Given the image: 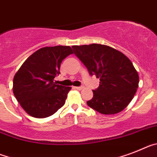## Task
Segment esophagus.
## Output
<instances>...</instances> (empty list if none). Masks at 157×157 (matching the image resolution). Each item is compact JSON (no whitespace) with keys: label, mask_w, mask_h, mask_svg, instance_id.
<instances>
[{"label":"esophagus","mask_w":157,"mask_h":157,"mask_svg":"<svg viewBox=\"0 0 157 157\" xmlns=\"http://www.w3.org/2000/svg\"><path fill=\"white\" fill-rule=\"evenodd\" d=\"M74 88H76L77 90H81L83 88L82 86H80V87H74Z\"/></svg>","instance_id":"esophagus-1"}]
</instances>
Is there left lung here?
I'll use <instances>...</instances> for the list:
<instances>
[{
    "instance_id": "obj_1",
    "label": "left lung",
    "mask_w": 157,
    "mask_h": 157,
    "mask_svg": "<svg viewBox=\"0 0 157 157\" xmlns=\"http://www.w3.org/2000/svg\"><path fill=\"white\" fill-rule=\"evenodd\" d=\"M75 55L91 76L99 78V86L87 104L103 114H114L126 108L138 88L139 76L125 54L108 46H73Z\"/></svg>"
}]
</instances>
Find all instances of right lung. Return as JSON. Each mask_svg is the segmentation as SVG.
<instances>
[{
  "mask_svg": "<svg viewBox=\"0 0 157 157\" xmlns=\"http://www.w3.org/2000/svg\"><path fill=\"white\" fill-rule=\"evenodd\" d=\"M73 54L70 46L43 47L31 54L13 78V93L24 111L35 118H46L65 104L71 87L57 84L61 63Z\"/></svg>",
  "mask_w": 157,
  "mask_h": 157,
  "instance_id": "add662e5",
  "label": "right lung"
}]
</instances>
